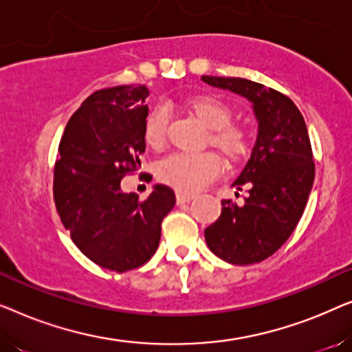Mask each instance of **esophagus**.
I'll return each instance as SVG.
<instances>
[{
	"instance_id": "obj_1",
	"label": "esophagus",
	"mask_w": 352,
	"mask_h": 352,
	"mask_svg": "<svg viewBox=\"0 0 352 352\" xmlns=\"http://www.w3.org/2000/svg\"><path fill=\"white\" fill-rule=\"evenodd\" d=\"M176 200H177V204H187V201H190V200H194V195L192 194H184V192H177L176 194Z\"/></svg>"
}]
</instances>
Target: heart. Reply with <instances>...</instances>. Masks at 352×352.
<instances>
[{
  "mask_svg": "<svg viewBox=\"0 0 352 352\" xmlns=\"http://www.w3.org/2000/svg\"><path fill=\"white\" fill-rule=\"evenodd\" d=\"M187 107L201 124L208 128L205 142L219 148L229 163H240L253 148V136L247 124L232 122V109L223 99L211 94L195 96ZM170 115L165 105H155L144 120V141L153 151L166 144ZM223 171L218 153L175 152L155 165V176L162 184L177 192H195L210 184Z\"/></svg>",
  "mask_w": 352,
  "mask_h": 352,
  "instance_id": "heart-1",
  "label": "heart"
}]
</instances>
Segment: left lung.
<instances>
[{"label":"left lung","instance_id":"obj_1","mask_svg":"<svg viewBox=\"0 0 352 352\" xmlns=\"http://www.w3.org/2000/svg\"><path fill=\"white\" fill-rule=\"evenodd\" d=\"M253 102L259 122L252 157L232 186L247 187L245 204L223 200V211L205 229L211 252L237 266L259 263L287 242L314 182V157L305 118L288 96L235 76H201Z\"/></svg>","mask_w":352,"mask_h":352}]
</instances>
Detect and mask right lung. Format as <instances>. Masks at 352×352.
<instances>
[{
    "mask_svg": "<svg viewBox=\"0 0 352 352\" xmlns=\"http://www.w3.org/2000/svg\"><path fill=\"white\" fill-rule=\"evenodd\" d=\"M148 89L123 85L96 91L72 115L54 165L57 214L81 253L100 267L142 266L160 242L175 192L157 184L147 199L124 194L120 181L139 170L146 141Z\"/></svg>",
    "mask_w": 352,
    "mask_h": 352,
    "instance_id": "right-lung-1",
    "label": "right lung"
}]
</instances>
